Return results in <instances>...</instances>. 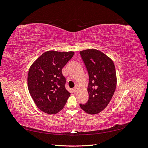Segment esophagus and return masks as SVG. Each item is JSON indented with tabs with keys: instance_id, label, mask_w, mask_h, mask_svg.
<instances>
[{
	"instance_id": "1",
	"label": "esophagus",
	"mask_w": 148,
	"mask_h": 148,
	"mask_svg": "<svg viewBox=\"0 0 148 148\" xmlns=\"http://www.w3.org/2000/svg\"><path fill=\"white\" fill-rule=\"evenodd\" d=\"M77 88H73V92H76L77 91Z\"/></svg>"
}]
</instances>
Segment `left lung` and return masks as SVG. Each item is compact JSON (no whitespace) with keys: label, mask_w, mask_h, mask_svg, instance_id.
I'll list each match as a JSON object with an SVG mask.
<instances>
[{"label":"left lung","mask_w":148,"mask_h":148,"mask_svg":"<svg viewBox=\"0 0 148 148\" xmlns=\"http://www.w3.org/2000/svg\"><path fill=\"white\" fill-rule=\"evenodd\" d=\"M89 75V99L81 108L89 114H97L104 110L112 97L117 85L113 61L104 53L91 49L79 52Z\"/></svg>","instance_id":"left-lung-1"}]
</instances>
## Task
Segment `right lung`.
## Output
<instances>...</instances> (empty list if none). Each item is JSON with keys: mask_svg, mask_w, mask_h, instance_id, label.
Wrapping results in <instances>:
<instances>
[{"mask_svg": "<svg viewBox=\"0 0 148 148\" xmlns=\"http://www.w3.org/2000/svg\"><path fill=\"white\" fill-rule=\"evenodd\" d=\"M74 52L49 51L40 56L30 66L28 88L34 103L41 111L55 114L64 108L70 93L65 87L63 67Z\"/></svg>", "mask_w": 148, "mask_h": 148, "instance_id": "add662e5", "label": "right lung"}]
</instances>
